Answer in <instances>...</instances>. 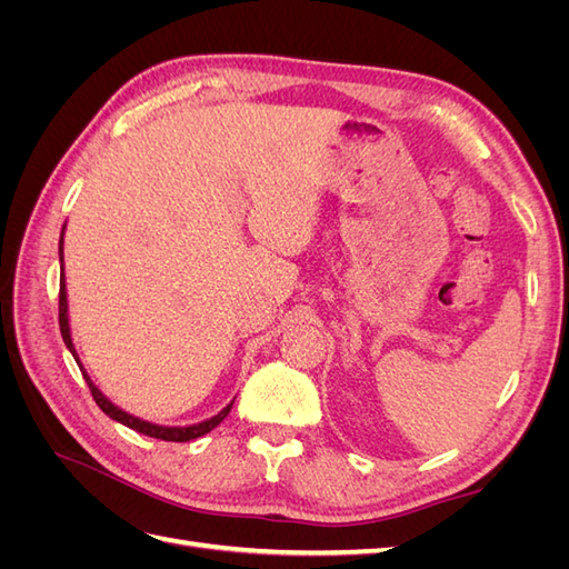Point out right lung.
Returning a JSON list of instances; mask_svg holds the SVG:
<instances>
[{
	"instance_id": "add662e5",
	"label": "right lung",
	"mask_w": 569,
	"mask_h": 569,
	"mask_svg": "<svg viewBox=\"0 0 569 569\" xmlns=\"http://www.w3.org/2000/svg\"><path fill=\"white\" fill-rule=\"evenodd\" d=\"M66 230V226H63ZM63 230H61V239H59V261H61V284H59V327H61V337H63V343L66 349L73 353L76 363L84 377V382L90 385V391L94 396L97 406L107 412V416L120 425H126L130 429H134V432L140 435H147V437H153V439H163V441H189V439H197V437H203L206 432H211L213 427H218L222 420L228 418V412L232 408L234 401H230L226 408H222L218 416L203 420V422H197V425H187V427H166V425H157V422H147V420H140L130 416V412H126L123 408H118L116 403H111L104 393L99 391V387L90 380L88 370L82 368L80 358H78V351L73 347V339H71V325H68V297H66V278H63Z\"/></svg>"
}]
</instances>
